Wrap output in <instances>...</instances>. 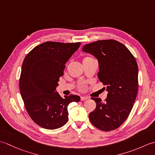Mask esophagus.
Here are the masks:
<instances>
[{"mask_svg": "<svg viewBox=\"0 0 155 155\" xmlns=\"http://www.w3.org/2000/svg\"><path fill=\"white\" fill-rule=\"evenodd\" d=\"M88 97H81V101H85V100H87L88 99Z\"/></svg>", "mask_w": 155, "mask_h": 155, "instance_id": "esophagus-1", "label": "esophagus"}]
</instances>
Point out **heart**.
I'll use <instances>...</instances> for the list:
<instances>
[{
	"mask_svg": "<svg viewBox=\"0 0 155 155\" xmlns=\"http://www.w3.org/2000/svg\"><path fill=\"white\" fill-rule=\"evenodd\" d=\"M89 58V57H86V58Z\"/></svg>",
	"mask_w": 155,
	"mask_h": 155,
	"instance_id": "obj_1",
	"label": "heart"
}]
</instances>
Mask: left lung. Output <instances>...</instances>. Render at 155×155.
I'll list each match as a JSON object with an SVG mask.
<instances>
[{
	"mask_svg": "<svg viewBox=\"0 0 155 155\" xmlns=\"http://www.w3.org/2000/svg\"><path fill=\"white\" fill-rule=\"evenodd\" d=\"M83 51L98 60V78L107 85V98H91L97 104L89 114L95 127L102 130L116 129L129 115L138 91V65L129 50L114 40L98 41L85 45Z\"/></svg>",
	"mask_w": 155,
	"mask_h": 155,
	"instance_id": "left-lung-1",
	"label": "left lung"
}]
</instances>
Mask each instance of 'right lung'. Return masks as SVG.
<instances>
[{"mask_svg": "<svg viewBox=\"0 0 155 155\" xmlns=\"http://www.w3.org/2000/svg\"><path fill=\"white\" fill-rule=\"evenodd\" d=\"M81 42H45L35 47L22 63L19 86L29 116L46 129H57L67 123L68 105L81 98L71 94L62 98L56 88L63 75L65 64Z\"/></svg>", "mask_w": 155, "mask_h": 155, "instance_id": "obj_1", "label": "right lung"}]
</instances>
